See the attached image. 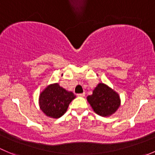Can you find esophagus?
Segmentation results:
<instances>
[{"label":"esophagus","instance_id":"esophagus-1","mask_svg":"<svg viewBox=\"0 0 155 155\" xmlns=\"http://www.w3.org/2000/svg\"><path fill=\"white\" fill-rule=\"evenodd\" d=\"M84 96H85V93H82V94H78V97H84Z\"/></svg>","mask_w":155,"mask_h":155}]
</instances>
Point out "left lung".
Wrapping results in <instances>:
<instances>
[{
    "label": "left lung",
    "instance_id": "left-lung-1",
    "mask_svg": "<svg viewBox=\"0 0 155 155\" xmlns=\"http://www.w3.org/2000/svg\"><path fill=\"white\" fill-rule=\"evenodd\" d=\"M87 100L94 111L104 117L116 113L121 104L119 94L104 83L98 84Z\"/></svg>",
    "mask_w": 155,
    "mask_h": 155
}]
</instances>
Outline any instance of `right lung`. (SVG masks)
I'll list each match as a JSON object with an SVG mask.
<instances>
[{
  "instance_id": "1",
  "label": "right lung",
  "mask_w": 155,
  "mask_h": 155,
  "mask_svg": "<svg viewBox=\"0 0 155 155\" xmlns=\"http://www.w3.org/2000/svg\"><path fill=\"white\" fill-rule=\"evenodd\" d=\"M75 97L71 91H66L58 83L51 84L39 94V107L45 116L58 119L66 113L69 104Z\"/></svg>"
}]
</instances>
